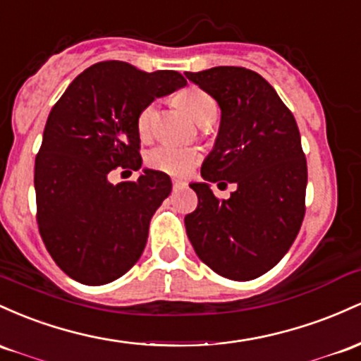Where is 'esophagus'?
Masks as SVG:
<instances>
[{
    "mask_svg": "<svg viewBox=\"0 0 361 361\" xmlns=\"http://www.w3.org/2000/svg\"><path fill=\"white\" fill-rule=\"evenodd\" d=\"M172 185H173V189H182V188H185V185H188V182L185 180H180V179H173L172 180Z\"/></svg>",
    "mask_w": 361,
    "mask_h": 361,
    "instance_id": "esophagus-1",
    "label": "esophagus"
}]
</instances>
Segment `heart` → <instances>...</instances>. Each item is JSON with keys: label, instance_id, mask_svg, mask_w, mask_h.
I'll return each instance as SVG.
<instances>
[{"label": "heart", "instance_id": "1", "mask_svg": "<svg viewBox=\"0 0 361 361\" xmlns=\"http://www.w3.org/2000/svg\"><path fill=\"white\" fill-rule=\"evenodd\" d=\"M176 102L188 112L189 116L201 126L212 124L218 116L216 100L204 92L202 88L188 87L176 95ZM157 107L155 104L145 105L136 117L137 135L143 140L152 135L153 121H155ZM201 159L200 149L189 147H170V145H161V147L153 148L148 153V165L152 169L160 170V172L170 173V176H185L194 169Z\"/></svg>", "mask_w": 361, "mask_h": 361}]
</instances>
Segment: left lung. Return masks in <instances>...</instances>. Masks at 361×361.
<instances>
[{"mask_svg": "<svg viewBox=\"0 0 361 361\" xmlns=\"http://www.w3.org/2000/svg\"><path fill=\"white\" fill-rule=\"evenodd\" d=\"M185 76L221 109L214 148L201 167L204 182L191 184L197 208L185 214V232L214 273L254 279L288 252L305 214L307 160L297 121L256 71L216 66ZM228 181L238 189L218 200L209 185Z\"/></svg>", "mask_w": 361, "mask_h": 361, "instance_id": "8db88e82", "label": "left lung"}]
</instances>
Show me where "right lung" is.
<instances>
[{
  "instance_id": "right-lung-1",
  "label": "right lung",
  "mask_w": 361,
  "mask_h": 361,
  "mask_svg": "<svg viewBox=\"0 0 361 361\" xmlns=\"http://www.w3.org/2000/svg\"><path fill=\"white\" fill-rule=\"evenodd\" d=\"M185 85L177 71L102 61L76 76L52 107L35 157L37 225L70 278L105 285L143 254L149 220L172 191L170 177L145 169L137 180L114 185L109 173L141 169L137 114Z\"/></svg>"
}]
</instances>
